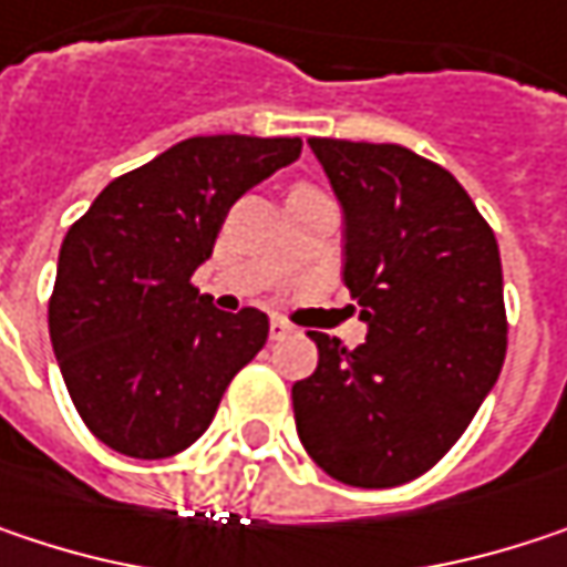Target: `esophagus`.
Listing matches in <instances>:
<instances>
[{
  "label": "esophagus",
  "instance_id": "1",
  "mask_svg": "<svg viewBox=\"0 0 567 567\" xmlns=\"http://www.w3.org/2000/svg\"><path fill=\"white\" fill-rule=\"evenodd\" d=\"M291 331H295V328H291L285 318H272V321H269V334H272V340H282V337H288Z\"/></svg>",
  "mask_w": 567,
  "mask_h": 567
}]
</instances>
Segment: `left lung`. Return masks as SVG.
Wrapping results in <instances>:
<instances>
[{"instance_id":"1","label":"left lung","mask_w":567,"mask_h":567,"mask_svg":"<svg viewBox=\"0 0 567 567\" xmlns=\"http://www.w3.org/2000/svg\"><path fill=\"white\" fill-rule=\"evenodd\" d=\"M343 214V285L367 340L311 331L318 370L291 386L311 461L350 487H399L464 435L503 370L496 236L441 165L402 148L308 138Z\"/></svg>"}]
</instances>
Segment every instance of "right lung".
Wrapping results in <instances>:
<instances>
[{
    "mask_svg": "<svg viewBox=\"0 0 567 567\" xmlns=\"http://www.w3.org/2000/svg\"><path fill=\"white\" fill-rule=\"evenodd\" d=\"M298 155L301 138L194 135L110 181L68 230L51 347L80 419L113 451L158 461L190 447L262 350L269 318L217 311L190 276L233 204Z\"/></svg>",
    "mask_w": 567,
    "mask_h": 567,
    "instance_id": "right-lung-1",
    "label": "right lung"
}]
</instances>
